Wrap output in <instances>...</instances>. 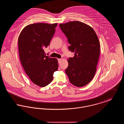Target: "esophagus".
Here are the masks:
<instances>
[{"label": "esophagus", "mask_w": 124, "mask_h": 124, "mask_svg": "<svg viewBox=\"0 0 124 124\" xmlns=\"http://www.w3.org/2000/svg\"><path fill=\"white\" fill-rule=\"evenodd\" d=\"M58 62H59V64L61 62V61L62 60V59H58Z\"/></svg>", "instance_id": "obj_1"}]
</instances>
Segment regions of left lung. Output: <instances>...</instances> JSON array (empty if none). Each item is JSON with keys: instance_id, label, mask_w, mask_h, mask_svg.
<instances>
[{"instance_id": "left-lung-1", "label": "left lung", "mask_w": 124, "mask_h": 124, "mask_svg": "<svg viewBox=\"0 0 124 124\" xmlns=\"http://www.w3.org/2000/svg\"><path fill=\"white\" fill-rule=\"evenodd\" d=\"M59 26L67 38L69 51L74 53L68 59L65 73L73 85L82 87L95 74L100 54L99 40L93 29L82 22L71 21Z\"/></svg>"}]
</instances>
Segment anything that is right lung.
Returning <instances> with one entry per match:
<instances>
[{
    "mask_svg": "<svg viewBox=\"0 0 124 124\" xmlns=\"http://www.w3.org/2000/svg\"><path fill=\"white\" fill-rule=\"evenodd\" d=\"M57 23H36L25 27L19 36L18 46L21 64L31 81L46 86L58 70V60L47 56L44 49L50 45Z\"/></svg>",
    "mask_w": 124,
    "mask_h": 124,
    "instance_id": "add662e5",
    "label": "right lung"
}]
</instances>
